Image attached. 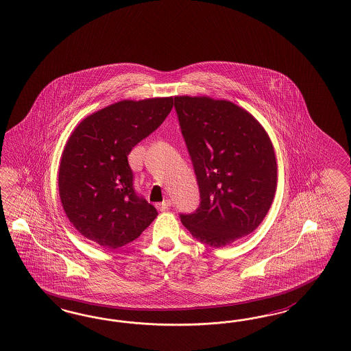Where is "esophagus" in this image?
I'll return each mask as SVG.
<instances>
[{"label":"esophagus","mask_w":351,"mask_h":351,"mask_svg":"<svg viewBox=\"0 0 351 351\" xmlns=\"http://www.w3.org/2000/svg\"><path fill=\"white\" fill-rule=\"evenodd\" d=\"M156 207H157L160 211H166V210H169L171 207V201L170 199H166V201H163L162 203H157Z\"/></svg>","instance_id":"esophagus-1"}]
</instances>
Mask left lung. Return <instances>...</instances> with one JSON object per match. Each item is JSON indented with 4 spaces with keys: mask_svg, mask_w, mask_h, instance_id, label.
Instances as JSON below:
<instances>
[{
    "mask_svg": "<svg viewBox=\"0 0 351 351\" xmlns=\"http://www.w3.org/2000/svg\"><path fill=\"white\" fill-rule=\"evenodd\" d=\"M201 204L181 223L215 248L248 235L270 210L276 191L274 147L250 112L210 96H175Z\"/></svg>",
    "mask_w": 351,
    "mask_h": 351,
    "instance_id": "8db88e82",
    "label": "left lung"
}]
</instances>
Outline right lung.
Masks as SVG:
<instances>
[{
    "instance_id": "add662e5",
    "label": "right lung",
    "mask_w": 351,
    "mask_h": 351,
    "mask_svg": "<svg viewBox=\"0 0 351 351\" xmlns=\"http://www.w3.org/2000/svg\"><path fill=\"white\" fill-rule=\"evenodd\" d=\"M173 97L121 100L82 119L68 138L59 167V195L75 229L116 250L135 241L157 217L138 197L128 156L169 116Z\"/></svg>"
}]
</instances>
